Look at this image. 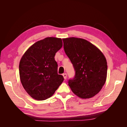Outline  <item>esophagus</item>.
<instances>
[{
    "label": "esophagus",
    "mask_w": 127,
    "mask_h": 127,
    "mask_svg": "<svg viewBox=\"0 0 127 127\" xmlns=\"http://www.w3.org/2000/svg\"><path fill=\"white\" fill-rule=\"evenodd\" d=\"M63 76H64V79H66L67 77V75L66 73H64V74H63Z\"/></svg>",
    "instance_id": "obj_1"
}]
</instances>
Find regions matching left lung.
I'll use <instances>...</instances> for the list:
<instances>
[{"instance_id": "1", "label": "left lung", "mask_w": 127, "mask_h": 127, "mask_svg": "<svg viewBox=\"0 0 127 127\" xmlns=\"http://www.w3.org/2000/svg\"><path fill=\"white\" fill-rule=\"evenodd\" d=\"M64 48L74 70V77L68 85L75 95L89 98L101 91L106 81L107 66L99 50L88 41L77 37L63 39Z\"/></svg>"}]
</instances>
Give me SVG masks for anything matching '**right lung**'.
Returning a JSON list of instances; mask_svg holds the SVG:
<instances>
[{"instance_id":"add662e5","label":"right lung","mask_w":127,"mask_h":127,"mask_svg":"<svg viewBox=\"0 0 127 127\" xmlns=\"http://www.w3.org/2000/svg\"><path fill=\"white\" fill-rule=\"evenodd\" d=\"M62 47L60 38L46 37L33 44L22 57L19 64L21 82L34 99L42 101L50 97L63 82L55 60Z\"/></svg>"}]
</instances>
